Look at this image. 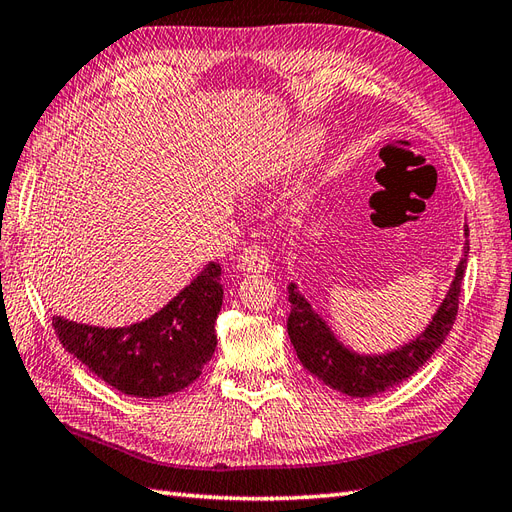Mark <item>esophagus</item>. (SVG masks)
I'll return each mask as SVG.
<instances>
[{
  "label": "esophagus",
  "mask_w": 512,
  "mask_h": 512,
  "mask_svg": "<svg viewBox=\"0 0 512 512\" xmlns=\"http://www.w3.org/2000/svg\"><path fill=\"white\" fill-rule=\"evenodd\" d=\"M237 268L244 272H266L270 270V255L261 246L251 244L237 257Z\"/></svg>",
  "instance_id": "34e87169"
}]
</instances>
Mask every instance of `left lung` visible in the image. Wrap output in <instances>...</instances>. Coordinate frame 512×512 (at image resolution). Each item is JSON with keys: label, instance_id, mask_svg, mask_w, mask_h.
<instances>
[{"label": "left lung", "instance_id": "left-lung-1", "mask_svg": "<svg viewBox=\"0 0 512 512\" xmlns=\"http://www.w3.org/2000/svg\"><path fill=\"white\" fill-rule=\"evenodd\" d=\"M467 253L469 246H465V257L460 259L456 277L451 281V288L434 314L432 323L425 327L421 336L386 355H360L342 347L325 320L312 310V305L307 303L303 294H299L296 285L290 283L288 299L292 310L288 316V336L301 364L320 382L349 397L377 395V392H384L417 373L454 327L460 283L467 270Z\"/></svg>", "mask_w": 512, "mask_h": 512}]
</instances>
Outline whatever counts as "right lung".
Returning a JSON list of instances; mask_svg holds the SVG:
<instances>
[{"instance_id":"obj_1","label":"right lung","mask_w":512,"mask_h":512,"mask_svg":"<svg viewBox=\"0 0 512 512\" xmlns=\"http://www.w3.org/2000/svg\"><path fill=\"white\" fill-rule=\"evenodd\" d=\"M222 268L209 261L200 275L154 316L104 329L61 316L52 325L63 347L91 373L130 397H163L194 384L216 351Z\"/></svg>"}]
</instances>
